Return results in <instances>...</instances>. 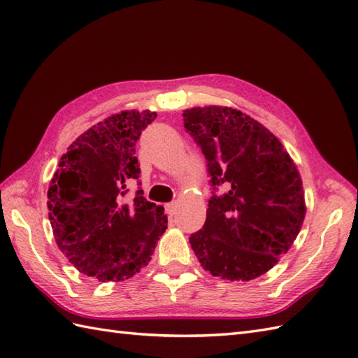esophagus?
I'll use <instances>...</instances> for the list:
<instances>
[{
    "label": "esophagus",
    "mask_w": 358,
    "mask_h": 358,
    "mask_svg": "<svg viewBox=\"0 0 358 358\" xmlns=\"http://www.w3.org/2000/svg\"><path fill=\"white\" fill-rule=\"evenodd\" d=\"M164 209L169 215H173L175 210H177V203H166L164 204Z\"/></svg>",
    "instance_id": "34e87169"
}]
</instances>
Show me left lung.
Wrapping results in <instances>:
<instances>
[{
  "instance_id": "obj_1",
  "label": "left lung",
  "mask_w": 358,
  "mask_h": 358,
  "mask_svg": "<svg viewBox=\"0 0 358 358\" xmlns=\"http://www.w3.org/2000/svg\"><path fill=\"white\" fill-rule=\"evenodd\" d=\"M186 131L208 159L212 195L203 229L191 235L199 262L214 277L249 281L272 269L306 215L300 172L262 123L226 106L183 110Z\"/></svg>"
}]
</instances>
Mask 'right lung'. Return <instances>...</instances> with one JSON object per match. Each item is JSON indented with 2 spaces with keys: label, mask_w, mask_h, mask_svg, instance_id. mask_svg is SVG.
I'll return each mask as SVG.
<instances>
[{
  "label": "right lung",
  "mask_w": 358,
  "mask_h": 358,
  "mask_svg": "<svg viewBox=\"0 0 358 358\" xmlns=\"http://www.w3.org/2000/svg\"><path fill=\"white\" fill-rule=\"evenodd\" d=\"M157 112L121 110L81 134L59 159L48 191L57 246L75 268L98 281H123L148 266L167 215L136 191L135 143Z\"/></svg>",
  "instance_id": "1"
}]
</instances>
